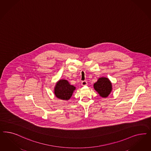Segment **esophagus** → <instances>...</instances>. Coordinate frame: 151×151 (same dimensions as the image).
Returning <instances> with one entry per match:
<instances>
[{
	"instance_id": "esophagus-1",
	"label": "esophagus",
	"mask_w": 151,
	"mask_h": 151,
	"mask_svg": "<svg viewBox=\"0 0 151 151\" xmlns=\"http://www.w3.org/2000/svg\"><path fill=\"white\" fill-rule=\"evenodd\" d=\"M82 85L83 86H87V81H82Z\"/></svg>"
}]
</instances>
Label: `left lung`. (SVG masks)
I'll list each match as a JSON object with an SVG mask.
<instances>
[{
	"label": "left lung",
	"instance_id": "1",
	"mask_svg": "<svg viewBox=\"0 0 151 151\" xmlns=\"http://www.w3.org/2000/svg\"><path fill=\"white\" fill-rule=\"evenodd\" d=\"M94 89L102 98H107L112 91V84L111 81L106 77L98 78L97 81L93 84Z\"/></svg>",
	"mask_w": 151,
	"mask_h": 151
}]
</instances>
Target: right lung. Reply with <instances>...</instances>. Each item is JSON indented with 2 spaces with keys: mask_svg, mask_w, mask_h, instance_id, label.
<instances>
[{
  "mask_svg": "<svg viewBox=\"0 0 151 151\" xmlns=\"http://www.w3.org/2000/svg\"><path fill=\"white\" fill-rule=\"evenodd\" d=\"M76 87L70 85L67 80L60 79L55 86L54 93L55 97L63 101H68L73 95Z\"/></svg>",
  "mask_w": 151,
  "mask_h": 151,
  "instance_id": "right-lung-1",
  "label": "right lung"
}]
</instances>
